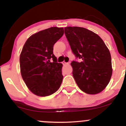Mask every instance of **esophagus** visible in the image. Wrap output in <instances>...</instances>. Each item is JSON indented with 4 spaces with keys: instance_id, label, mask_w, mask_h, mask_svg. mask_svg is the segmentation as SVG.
<instances>
[{
    "instance_id": "esophagus-1",
    "label": "esophagus",
    "mask_w": 126,
    "mask_h": 126,
    "mask_svg": "<svg viewBox=\"0 0 126 126\" xmlns=\"http://www.w3.org/2000/svg\"><path fill=\"white\" fill-rule=\"evenodd\" d=\"M62 64H63V65H66V64H69V63H66V62H65L64 61H63V62H62Z\"/></svg>"
}]
</instances>
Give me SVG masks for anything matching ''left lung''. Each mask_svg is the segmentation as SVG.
<instances>
[{"label": "left lung", "instance_id": "8db88e82", "mask_svg": "<svg viewBox=\"0 0 126 126\" xmlns=\"http://www.w3.org/2000/svg\"><path fill=\"white\" fill-rule=\"evenodd\" d=\"M64 34L73 54L82 60L71 63L78 87L88 94L102 92L112 73L111 54L104 42L97 34L82 27H66Z\"/></svg>", "mask_w": 126, "mask_h": 126}]
</instances>
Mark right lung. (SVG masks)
<instances>
[{
	"label": "right lung",
	"instance_id": "1",
	"mask_svg": "<svg viewBox=\"0 0 126 126\" xmlns=\"http://www.w3.org/2000/svg\"><path fill=\"white\" fill-rule=\"evenodd\" d=\"M63 34V28L46 29L29 37L23 47L19 57L22 78L37 96L53 94L62 84L63 64L57 63L53 46Z\"/></svg>",
	"mask_w": 126,
	"mask_h": 126
}]
</instances>
